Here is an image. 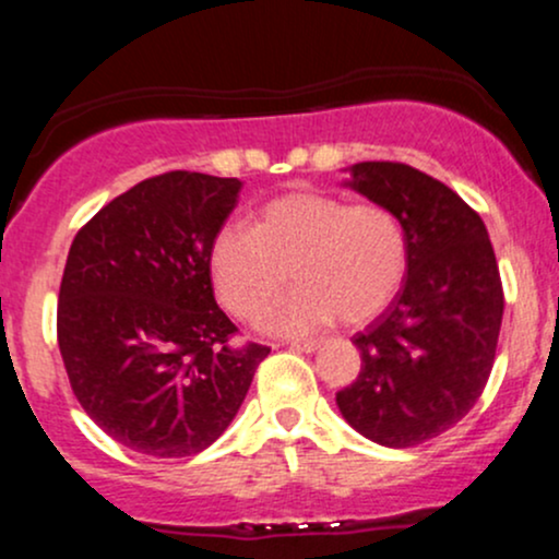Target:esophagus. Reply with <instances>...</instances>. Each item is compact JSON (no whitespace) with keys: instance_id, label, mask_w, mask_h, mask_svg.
Wrapping results in <instances>:
<instances>
[{"instance_id":"1","label":"esophagus","mask_w":559,"mask_h":559,"mask_svg":"<svg viewBox=\"0 0 559 559\" xmlns=\"http://www.w3.org/2000/svg\"><path fill=\"white\" fill-rule=\"evenodd\" d=\"M292 349L307 352V355H312V352L320 349V342H316V338H307V342H292Z\"/></svg>"}]
</instances>
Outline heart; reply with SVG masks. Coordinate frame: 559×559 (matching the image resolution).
Segmentation results:
<instances>
[{"label":"heart","mask_w":559,"mask_h":559,"mask_svg":"<svg viewBox=\"0 0 559 559\" xmlns=\"http://www.w3.org/2000/svg\"><path fill=\"white\" fill-rule=\"evenodd\" d=\"M301 336L342 318L370 320L402 288L407 275V236L400 217L376 202L349 204L320 191H294L267 202L254 228L226 226L210 247V275L223 307L239 320Z\"/></svg>","instance_id":"b5f03b06"}]
</instances>
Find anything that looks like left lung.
<instances>
[{"label": "left lung", "instance_id": "left-lung-1", "mask_svg": "<svg viewBox=\"0 0 559 559\" xmlns=\"http://www.w3.org/2000/svg\"><path fill=\"white\" fill-rule=\"evenodd\" d=\"M344 186L400 217L407 275L352 344L362 368L338 413L381 447H415L463 420L489 381L504 294L476 210L402 163H357Z\"/></svg>", "mask_w": 559, "mask_h": 559}]
</instances>
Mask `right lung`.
<instances>
[{
  "label": "right lung",
  "instance_id": "obj_1",
  "mask_svg": "<svg viewBox=\"0 0 559 559\" xmlns=\"http://www.w3.org/2000/svg\"><path fill=\"white\" fill-rule=\"evenodd\" d=\"M239 178L173 170L115 197L75 234L57 305L70 386L107 436L152 457H189L230 426L262 344L234 349L210 247Z\"/></svg>",
  "mask_w": 559,
  "mask_h": 559
}]
</instances>
